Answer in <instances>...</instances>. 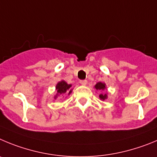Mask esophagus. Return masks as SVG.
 Returning <instances> with one entry per match:
<instances>
[{"label": "esophagus", "instance_id": "34e87169", "mask_svg": "<svg viewBox=\"0 0 157 157\" xmlns=\"http://www.w3.org/2000/svg\"><path fill=\"white\" fill-rule=\"evenodd\" d=\"M80 83L82 84V85H86V84H87V80H80Z\"/></svg>", "mask_w": 157, "mask_h": 157}]
</instances>
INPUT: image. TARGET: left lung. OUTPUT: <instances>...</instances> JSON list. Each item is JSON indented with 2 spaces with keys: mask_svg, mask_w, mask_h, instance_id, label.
Returning <instances> with one entry per match:
<instances>
[{
  "mask_svg": "<svg viewBox=\"0 0 157 157\" xmlns=\"http://www.w3.org/2000/svg\"><path fill=\"white\" fill-rule=\"evenodd\" d=\"M94 88L98 91H103L105 89V83H101V82H98L94 85ZM99 98L101 100H105L107 98V94H99Z\"/></svg>",
  "mask_w": 157,
  "mask_h": 157,
  "instance_id": "8db88e82",
  "label": "left lung"
}]
</instances>
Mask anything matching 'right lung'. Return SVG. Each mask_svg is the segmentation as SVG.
<instances>
[{
	"label": "right lung",
	"mask_w": 157,
	"mask_h": 157,
	"mask_svg": "<svg viewBox=\"0 0 157 157\" xmlns=\"http://www.w3.org/2000/svg\"><path fill=\"white\" fill-rule=\"evenodd\" d=\"M72 87L71 84H68L66 83V81L64 80H61V81H59V83L56 85V95L55 96V99H56L59 95H64V94L67 93L68 94H71L72 92V89H70V87Z\"/></svg>",
	"instance_id": "1"
}]
</instances>
